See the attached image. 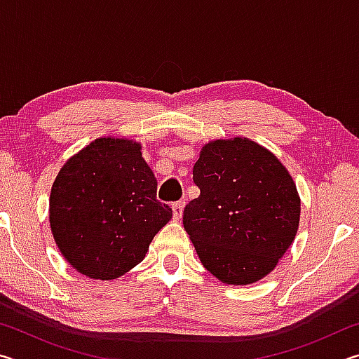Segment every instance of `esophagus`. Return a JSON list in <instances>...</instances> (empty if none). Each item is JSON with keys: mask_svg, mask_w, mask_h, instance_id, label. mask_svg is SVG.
Segmentation results:
<instances>
[{"mask_svg": "<svg viewBox=\"0 0 359 359\" xmlns=\"http://www.w3.org/2000/svg\"><path fill=\"white\" fill-rule=\"evenodd\" d=\"M184 208H185V203L184 201H177L172 204V217L174 220H180L182 214H184Z\"/></svg>", "mask_w": 359, "mask_h": 359, "instance_id": "esophagus-1", "label": "esophagus"}]
</instances>
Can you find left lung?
<instances>
[{"label":"left lung","instance_id":"8db88e82","mask_svg":"<svg viewBox=\"0 0 359 359\" xmlns=\"http://www.w3.org/2000/svg\"><path fill=\"white\" fill-rule=\"evenodd\" d=\"M201 194L184 228L203 266L226 285H250L276 269L293 244L301 198L282 161L248 137L203 145L193 166Z\"/></svg>","mask_w":359,"mask_h":359}]
</instances>
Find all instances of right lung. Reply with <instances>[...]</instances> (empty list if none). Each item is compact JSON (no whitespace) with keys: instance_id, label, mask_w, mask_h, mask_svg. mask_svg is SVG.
Listing matches in <instances>:
<instances>
[{"instance_id":"add662e5","label":"right lung","mask_w":359,"mask_h":359,"mask_svg":"<svg viewBox=\"0 0 359 359\" xmlns=\"http://www.w3.org/2000/svg\"><path fill=\"white\" fill-rule=\"evenodd\" d=\"M141 142L98 137L66 160L53 180L48 222L60 253L93 280H115L149 252L172 218L156 201V179Z\"/></svg>"}]
</instances>
